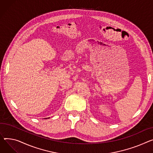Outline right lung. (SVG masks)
<instances>
[{
    "label": "right lung",
    "mask_w": 153,
    "mask_h": 153,
    "mask_svg": "<svg viewBox=\"0 0 153 153\" xmlns=\"http://www.w3.org/2000/svg\"><path fill=\"white\" fill-rule=\"evenodd\" d=\"M48 118H49V117H48Z\"/></svg>",
    "instance_id": "add662e5"
}]
</instances>
